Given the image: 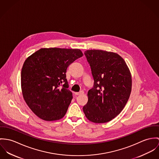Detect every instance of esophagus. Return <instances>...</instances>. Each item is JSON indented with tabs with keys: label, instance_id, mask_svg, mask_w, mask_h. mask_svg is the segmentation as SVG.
Masks as SVG:
<instances>
[{
	"label": "esophagus",
	"instance_id": "1",
	"mask_svg": "<svg viewBox=\"0 0 159 159\" xmlns=\"http://www.w3.org/2000/svg\"><path fill=\"white\" fill-rule=\"evenodd\" d=\"M84 93V92L83 91H80V92H75V93H74V94L77 96V95H80V94H82Z\"/></svg>",
	"mask_w": 159,
	"mask_h": 159
}]
</instances>
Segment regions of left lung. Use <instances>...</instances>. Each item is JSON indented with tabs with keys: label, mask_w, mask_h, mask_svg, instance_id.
Wrapping results in <instances>:
<instances>
[{
	"label": "left lung",
	"mask_w": 159,
	"mask_h": 159,
	"mask_svg": "<svg viewBox=\"0 0 159 159\" xmlns=\"http://www.w3.org/2000/svg\"><path fill=\"white\" fill-rule=\"evenodd\" d=\"M85 55L94 79L88 92L84 112L90 121L108 122L125 106L132 89L130 72L123 58L117 53L102 50H88Z\"/></svg>",
	"instance_id": "obj_1"
}]
</instances>
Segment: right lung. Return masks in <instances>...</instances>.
Instances as JSON below:
<instances>
[{
	"label": "right lung",
	"mask_w": 159,
	"mask_h": 159,
	"mask_svg": "<svg viewBox=\"0 0 159 159\" xmlns=\"http://www.w3.org/2000/svg\"><path fill=\"white\" fill-rule=\"evenodd\" d=\"M82 56L80 49L42 48L25 60L21 71L22 93L27 106L39 118L50 121L65 115L72 99L67 89L66 70Z\"/></svg>",
	"instance_id": "right-lung-1"
}]
</instances>
